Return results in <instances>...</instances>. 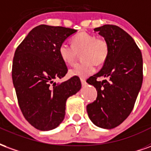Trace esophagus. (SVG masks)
Listing matches in <instances>:
<instances>
[{
    "label": "esophagus",
    "instance_id": "34e87169",
    "mask_svg": "<svg viewBox=\"0 0 151 151\" xmlns=\"http://www.w3.org/2000/svg\"><path fill=\"white\" fill-rule=\"evenodd\" d=\"M80 81H81V83H82V85H85L86 84V80L85 79H83V78H80Z\"/></svg>",
    "mask_w": 151,
    "mask_h": 151
}]
</instances>
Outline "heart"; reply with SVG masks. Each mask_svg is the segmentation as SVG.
<instances>
[{
    "label": "heart",
    "mask_w": 151,
    "mask_h": 151,
    "mask_svg": "<svg viewBox=\"0 0 151 151\" xmlns=\"http://www.w3.org/2000/svg\"><path fill=\"white\" fill-rule=\"evenodd\" d=\"M72 45L63 42L59 45V54L66 64H72L76 61L78 54L83 60L70 69L71 76L87 77L94 73L96 64H103L109 56V45L104 38L96 35L81 32L72 38Z\"/></svg>",
    "instance_id": "1"
}]
</instances>
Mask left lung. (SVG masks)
Instances as JSON below:
<instances>
[{
	"mask_svg": "<svg viewBox=\"0 0 151 151\" xmlns=\"http://www.w3.org/2000/svg\"><path fill=\"white\" fill-rule=\"evenodd\" d=\"M109 45V56L103 68L87 83L94 86L97 97L87 105L92 123L103 129H113L124 122L134 109L142 83V56L130 35L113 25L94 29ZM101 77L109 80L99 81Z\"/></svg>",
	"mask_w": 151,
	"mask_h": 151,
	"instance_id": "obj_1",
	"label": "left lung"
}]
</instances>
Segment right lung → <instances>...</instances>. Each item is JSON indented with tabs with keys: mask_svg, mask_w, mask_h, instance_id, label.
<instances>
[{
	"mask_svg": "<svg viewBox=\"0 0 151 151\" xmlns=\"http://www.w3.org/2000/svg\"><path fill=\"white\" fill-rule=\"evenodd\" d=\"M76 29L40 25L29 32L14 54L12 78L17 101L26 121L42 131L63 121L66 101L81 88L78 76L57 83L68 72L59 45Z\"/></svg>",
	"mask_w": 151,
	"mask_h": 151,
	"instance_id": "obj_1",
	"label": "right lung"
}]
</instances>
